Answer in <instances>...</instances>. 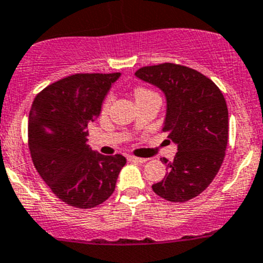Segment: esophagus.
<instances>
[{"instance_id": "esophagus-1", "label": "esophagus", "mask_w": 263, "mask_h": 263, "mask_svg": "<svg viewBox=\"0 0 263 263\" xmlns=\"http://www.w3.org/2000/svg\"><path fill=\"white\" fill-rule=\"evenodd\" d=\"M128 161H134V163H140V164H144L146 163L147 159H144V158H136V156H128Z\"/></svg>"}]
</instances>
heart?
I'll list each match as a JSON object with an SVG mask.
<instances>
[{"mask_svg": "<svg viewBox=\"0 0 263 263\" xmlns=\"http://www.w3.org/2000/svg\"><path fill=\"white\" fill-rule=\"evenodd\" d=\"M150 95H156V94L154 91H151V90L145 89V87H137V89L135 90V99H136V100L137 99H141V98L150 97ZM112 99H113V98L110 97V95L107 98V99H105L104 109H108V108H109L110 103H112Z\"/></svg>", "mask_w": 263, "mask_h": 263, "instance_id": "b5f03b06", "label": "heart"}]
</instances>
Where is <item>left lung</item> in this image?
Returning a JSON list of instances; mask_svg holds the SVG:
<instances>
[{"mask_svg":"<svg viewBox=\"0 0 263 263\" xmlns=\"http://www.w3.org/2000/svg\"><path fill=\"white\" fill-rule=\"evenodd\" d=\"M140 80L165 97L164 131L177 145L173 161L161 159L168 173L153 191L171 202H185L206 190L221 166L228 144V107L224 95L198 71L174 63L142 67Z\"/></svg>","mask_w":263,"mask_h":263,"instance_id":"left-lung-1","label":"left lung"}]
</instances>
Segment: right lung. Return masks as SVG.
<instances>
[{
  "label": "right lung",
  "instance_id": "right-lung-1",
  "mask_svg": "<svg viewBox=\"0 0 263 263\" xmlns=\"http://www.w3.org/2000/svg\"><path fill=\"white\" fill-rule=\"evenodd\" d=\"M121 73H76L42 90L29 115V148L39 176L67 205L91 209L115 192L122 155L105 156L87 147V124Z\"/></svg>",
  "mask_w": 263,
  "mask_h": 263
}]
</instances>
